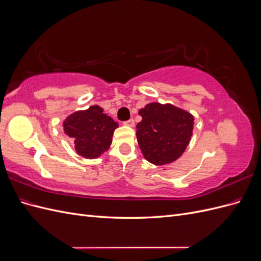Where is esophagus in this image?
Instances as JSON below:
<instances>
[{"mask_svg":"<svg viewBox=\"0 0 261 261\" xmlns=\"http://www.w3.org/2000/svg\"><path fill=\"white\" fill-rule=\"evenodd\" d=\"M134 124H135V123H134V120H133V118H130V120H128V121H125V122H124V125H126V126H130V127H133Z\"/></svg>","mask_w":261,"mask_h":261,"instance_id":"1","label":"esophagus"}]
</instances>
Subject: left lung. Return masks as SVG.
Returning <instances> with one entry per match:
<instances>
[{
	"mask_svg": "<svg viewBox=\"0 0 261 261\" xmlns=\"http://www.w3.org/2000/svg\"><path fill=\"white\" fill-rule=\"evenodd\" d=\"M136 125L138 145L146 160L155 165L175 161L191 140L194 116L171 105H147Z\"/></svg>",
	"mask_w": 261,
	"mask_h": 261,
	"instance_id": "1",
	"label": "left lung"
}]
</instances>
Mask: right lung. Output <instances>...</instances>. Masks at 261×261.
<instances>
[{"instance_id":"1","label":"right lung","mask_w":261,"mask_h":261,"mask_svg":"<svg viewBox=\"0 0 261 261\" xmlns=\"http://www.w3.org/2000/svg\"><path fill=\"white\" fill-rule=\"evenodd\" d=\"M64 132L74 140L76 152L88 159L98 158L112 143L118 124L98 106L70 114L63 123Z\"/></svg>"}]
</instances>
